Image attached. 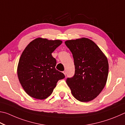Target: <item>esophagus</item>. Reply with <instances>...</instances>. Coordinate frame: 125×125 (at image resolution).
Masks as SVG:
<instances>
[{
    "mask_svg": "<svg viewBox=\"0 0 125 125\" xmlns=\"http://www.w3.org/2000/svg\"><path fill=\"white\" fill-rule=\"evenodd\" d=\"M63 73H64V75H65V76L66 75V72L65 71H63Z\"/></svg>",
    "mask_w": 125,
    "mask_h": 125,
    "instance_id": "obj_1",
    "label": "esophagus"
}]
</instances>
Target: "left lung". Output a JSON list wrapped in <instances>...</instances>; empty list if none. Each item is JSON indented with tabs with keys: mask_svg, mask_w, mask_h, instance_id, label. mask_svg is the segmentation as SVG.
I'll return each mask as SVG.
<instances>
[{
	"mask_svg": "<svg viewBox=\"0 0 125 125\" xmlns=\"http://www.w3.org/2000/svg\"><path fill=\"white\" fill-rule=\"evenodd\" d=\"M73 54L75 75L66 83L76 99L82 102L92 100L106 84L109 72L107 58L98 45L86 38L65 41Z\"/></svg>",
	"mask_w": 125,
	"mask_h": 125,
	"instance_id": "obj_1",
	"label": "left lung"
}]
</instances>
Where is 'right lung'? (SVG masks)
<instances>
[{"mask_svg":"<svg viewBox=\"0 0 125 125\" xmlns=\"http://www.w3.org/2000/svg\"><path fill=\"white\" fill-rule=\"evenodd\" d=\"M62 41L38 38L28 44L22 53L17 76L24 90L31 97L44 99L51 95L64 73L55 69L56 59L52 53Z\"/></svg>","mask_w":125,"mask_h":125,"instance_id":"obj_1","label":"right lung"}]
</instances>
